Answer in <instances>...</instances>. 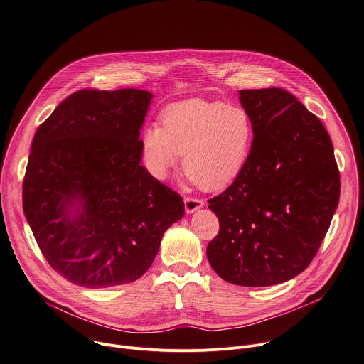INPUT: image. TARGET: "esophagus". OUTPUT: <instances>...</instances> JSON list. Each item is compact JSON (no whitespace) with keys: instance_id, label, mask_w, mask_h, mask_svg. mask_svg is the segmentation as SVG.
<instances>
[{"instance_id":"obj_1","label":"esophagus","mask_w":364,"mask_h":364,"mask_svg":"<svg viewBox=\"0 0 364 364\" xmlns=\"http://www.w3.org/2000/svg\"><path fill=\"white\" fill-rule=\"evenodd\" d=\"M183 202H185L186 213H193L205 205V202L202 199H198V198H185Z\"/></svg>"}]
</instances>
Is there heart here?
Listing matches in <instances>:
<instances>
[{
    "label": "heart",
    "instance_id": "1",
    "mask_svg": "<svg viewBox=\"0 0 364 364\" xmlns=\"http://www.w3.org/2000/svg\"><path fill=\"white\" fill-rule=\"evenodd\" d=\"M161 124L146 128L141 142L148 169L158 179H165L183 155L189 181L219 191L232 183L249 161L253 121L239 104L185 100L166 107Z\"/></svg>",
    "mask_w": 364,
    "mask_h": 364
}]
</instances>
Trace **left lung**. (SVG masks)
Instances as JSON below:
<instances>
[{
    "label": "left lung",
    "instance_id": "left-lung-1",
    "mask_svg": "<svg viewBox=\"0 0 364 364\" xmlns=\"http://www.w3.org/2000/svg\"><path fill=\"white\" fill-rule=\"evenodd\" d=\"M253 121L249 161L209 199L219 233L206 247L226 282L260 287L287 282L316 256L340 196L330 136L320 119L280 88L242 90Z\"/></svg>",
    "mask_w": 364,
    "mask_h": 364
}]
</instances>
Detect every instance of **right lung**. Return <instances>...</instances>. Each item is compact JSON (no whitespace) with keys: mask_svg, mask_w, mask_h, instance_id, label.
Masks as SVG:
<instances>
[{"mask_svg":"<svg viewBox=\"0 0 364 364\" xmlns=\"http://www.w3.org/2000/svg\"><path fill=\"white\" fill-rule=\"evenodd\" d=\"M142 90L71 94L36 132L23 206L51 267L82 287L139 279L183 199L141 165Z\"/></svg>","mask_w":364,"mask_h":364,"instance_id":"obj_1","label":"right lung"}]
</instances>
